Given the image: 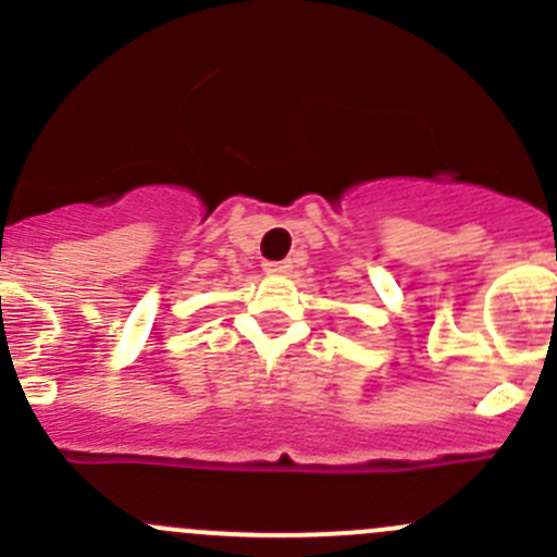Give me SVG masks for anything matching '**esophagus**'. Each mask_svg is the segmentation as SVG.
I'll list each match as a JSON object with an SVG mask.
<instances>
[{
    "label": "esophagus",
    "instance_id": "1",
    "mask_svg": "<svg viewBox=\"0 0 557 557\" xmlns=\"http://www.w3.org/2000/svg\"><path fill=\"white\" fill-rule=\"evenodd\" d=\"M263 272L267 274H288L290 261H263Z\"/></svg>",
    "mask_w": 557,
    "mask_h": 557
}]
</instances>
